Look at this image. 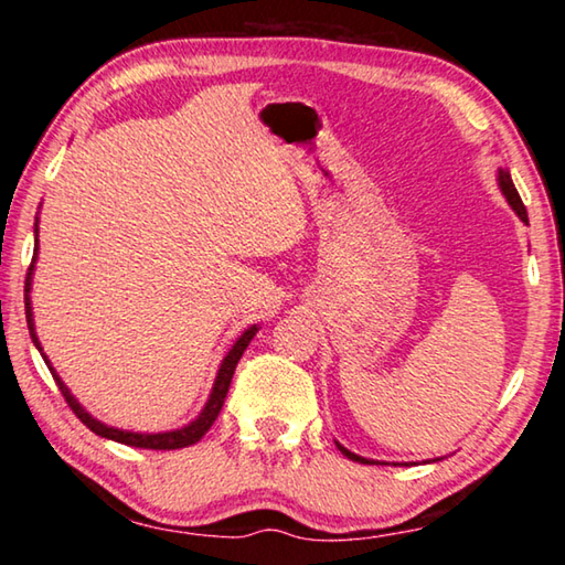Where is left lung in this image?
Listing matches in <instances>:
<instances>
[{"mask_svg": "<svg viewBox=\"0 0 565 565\" xmlns=\"http://www.w3.org/2000/svg\"><path fill=\"white\" fill-rule=\"evenodd\" d=\"M499 184H501V189H503L505 199H509V204L513 206V212L521 216V222L529 224V214H525V206H523V202H521L519 191H515V186H513V181H511V174H509V171L499 169ZM337 446H339V444H337ZM339 451H341L343 456H349L351 461H359V463H374V461H366V458H361V456H356V454L347 451V448H343V446H339Z\"/></svg>", "mask_w": 565, "mask_h": 565, "instance_id": "1", "label": "left lung"}]
</instances>
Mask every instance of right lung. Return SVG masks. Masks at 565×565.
Segmentation results:
<instances>
[{
  "mask_svg": "<svg viewBox=\"0 0 565 565\" xmlns=\"http://www.w3.org/2000/svg\"><path fill=\"white\" fill-rule=\"evenodd\" d=\"M34 259H36V252H34ZM34 259L30 264V269H26V279H24V311H26V327H30V333H32V341L34 347L42 351L40 341H36V333H34V321H32V306H30V286H32V269H34ZM256 333V327L246 329L242 333V339H238L234 343V349L226 353V359L222 363V369H218V376H216V384H214V391H212V398H209L206 408L202 411V416H199L196 420H191L189 426L179 428V431H167V434H131V431H119V428H111V426H104L102 420L92 418L87 411H84L79 404H76V398L70 394V388H66L62 384V379L54 374V369L50 366L52 376L56 381V386H60L62 396L66 404H70V408L74 411V416L82 420L84 426L89 428V431H94L97 436H104V438H111V441H119V444H127V446H134V448H154V451H169V448H184V446H191L196 444L199 438H202L209 428H212V424L218 416V411H222L224 406V398L228 394V386H232V376H234V369L238 359H242V353L246 351L248 341L254 339ZM46 361V359H44Z\"/></svg>",
  "mask_w": 565,
  "mask_h": 565,
  "instance_id": "right-lung-1",
  "label": "right lung"
}]
</instances>
